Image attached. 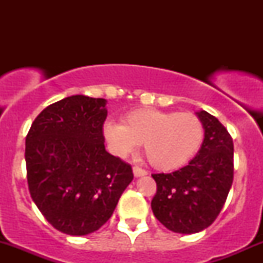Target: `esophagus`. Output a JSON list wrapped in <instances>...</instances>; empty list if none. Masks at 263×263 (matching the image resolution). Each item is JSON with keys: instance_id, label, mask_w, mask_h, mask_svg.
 <instances>
[{"instance_id": "34e87169", "label": "esophagus", "mask_w": 263, "mask_h": 263, "mask_svg": "<svg viewBox=\"0 0 263 263\" xmlns=\"http://www.w3.org/2000/svg\"><path fill=\"white\" fill-rule=\"evenodd\" d=\"M134 174L135 177H142V176H146L147 172L145 169L140 168V166H134Z\"/></svg>"}]
</instances>
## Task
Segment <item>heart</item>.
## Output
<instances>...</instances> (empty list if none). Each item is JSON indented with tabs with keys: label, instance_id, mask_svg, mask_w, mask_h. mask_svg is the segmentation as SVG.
Masks as SVG:
<instances>
[{
	"label": "heart",
	"instance_id": "obj_1",
	"mask_svg": "<svg viewBox=\"0 0 263 263\" xmlns=\"http://www.w3.org/2000/svg\"><path fill=\"white\" fill-rule=\"evenodd\" d=\"M104 135L117 155H127L142 144L154 168L174 171L200 151L205 140V126L193 113L144 108L128 113L123 124H105Z\"/></svg>",
	"mask_w": 263,
	"mask_h": 263
}]
</instances>
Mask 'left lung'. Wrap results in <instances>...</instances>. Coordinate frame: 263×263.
I'll list each match as a JSON object with an SVG mask.
<instances>
[{
	"label": "left lung",
	"instance_id": "obj_1",
	"mask_svg": "<svg viewBox=\"0 0 263 263\" xmlns=\"http://www.w3.org/2000/svg\"><path fill=\"white\" fill-rule=\"evenodd\" d=\"M205 140L200 151L179 171L153 174L156 193L151 209L174 233L193 234L210 227L221 211L234 177V145L216 117L201 110Z\"/></svg>",
	"mask_w": 263,
	"mask_h": 263
}]
</instances>
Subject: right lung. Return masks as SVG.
I'll return each mask as SVG.
<instances>
[{"instance_id":"right-lung-1","label":"right lung","mask_w":263,"mask_h":263,"mask_svg":"<svg viewBox=\"0 0 263 263\" xmlns=\"http://www.w3.org/2000/svg\"><path fill=\"white\" fill-rule=\"evenodd\" d=\"M105 103L65 98L42 110L26 135L29 192L47 221L65 234L99 229L134 179L131 165L105 150Z\"/></svg>"}]
</instances>
